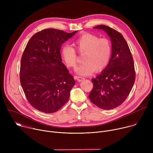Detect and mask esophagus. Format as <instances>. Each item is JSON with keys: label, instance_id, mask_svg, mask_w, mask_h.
Masks as SVG:
<instances>
[{"label": "esophagus", "instance_id": "obj_1", "mask_svg": "<svg viewBox=\"0 0 153 153\" xmlns=\"http://www.w3.org/2000/svg\"><path fill=\"white\" fill-rule=\"evenodd\" d=\"M75 79L79 81V82H81L82 80H83L85 79L84 77H80V76H75Z\"/></svg>", "mask_w": 153, "mask_h": 153}]
</instances>
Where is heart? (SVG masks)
<instances>
[{
	"mask_svg": "<svg viewBox=\"0 0 153 153\" xmlns=\"http://www.w3.org/2000/svg\"><path fill=\"white\" fill-rule=\"evenodd\" d=\"M78 51L84 54L82 65L76 69L79 75L88 76L95 70L100 71L104 70L110 60L112 47L110 41L106 38H99L89 33L79 37L74 42ZM61 57L65 64L69 68H75L77 63V56L75 49L65 44L60 49Z\"/></svg>",
	"mask_w": 153,
	"mask_h": 153,
	"instance_id": "obj_1",
	"label": "heart"
}]
</instances>
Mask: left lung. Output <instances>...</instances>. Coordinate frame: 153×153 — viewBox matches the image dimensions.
Returning a JSON list of instances; mask_svg holds the SVG:
<instances>
[{"mask_svg": "<svg viewBox=\"0 0 153 153\" xmlns=\"http://www.w3.org/2000/svg\"><path fill=\"white\" fill-rule=\"evenodd\" d=\"M103 30L110 37L112 53L107 67L92 79L93 88L89 98L103 110H112L120 106L132 90L136 73L133 58L123 36L104 25L93 27Z\"/></svg>", "mask_w": 153, "mask_h": 153, "instance_id": "obj_1", "label": "left lung"}]
</instances>
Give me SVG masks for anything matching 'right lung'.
Instances as JSON below:
<instances>
[{"instance_id":"right-lung-1","label":"right lung","mask_w":153,"mask_h":153,"mask_svg":"<svg viewBox=\"0 0 153 153\" xmlns=\"http://www.w3.org/2000/svg\"><path fill=\"white\" fill-rule=\"evenodd\" d=\"M77 32L43 30L31 37L25 47L21 59L20 84L29 103L41 112L55 113L69 99L76 82L62 62L60 48Z\"/></svg>"}]
</instances>
